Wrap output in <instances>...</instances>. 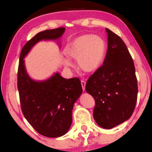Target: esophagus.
<instances>
[{"label": "esophagus", "mask_w": 152, "mask_h": 152, "mask_svg": "<svg viewBox=\"0 0 152 152\" xmlns=\"http://www.w3.org/2000/svg\"><path fill=\"white\" fill-rule=\"evenodd\" d=\"M81 87H82L83 90H85V87H86V82L84 81H81Z\"/></svg>", "instance_id": "1"}]
</instances>
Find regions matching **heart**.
Wrapping results in <instances>:
<instances>
[{
    "instance_id": "1",
    "label": "heart",
    "mask_w": 152,
    "mask_h": 152,
    "mask_svg": "<svg viewBox=\"0 0 152 152\" xmlns=\"http://www.w3.org/2000/svg\"><path fill=\"white\" fill-rule=\"evenodd\" d=\"M107 52L105 41L94 35H83L74 38L68 44L65 54L68 58L77 60L78 67L87 73H93L98 71L104 62ZM66 68L72 66L68 59H63Z\"/></svg>"
}]
</instances>
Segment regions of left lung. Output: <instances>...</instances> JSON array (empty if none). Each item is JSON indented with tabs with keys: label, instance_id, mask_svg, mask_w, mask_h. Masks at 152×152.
Returning <instances> with one entry per match:
<instances>
[{
	"label": "left lung",
	"instance_id": "1",
	"mask_svg": "<svg viewBox=\"0 0 152 152\" xmlns=\"http://www.w3.org/2000/svg\"><path fill=\"white\" fill-rule=\"evenodd\" d=\"M108 50L103 65L89 78L86 91L95 100L93 116L100 127L111 129L130 119L138 84L133 60L122 39L105 28Z\"/></svg>",
	"mask_w": 152,
	"mask_h": 152
}]
</instances>
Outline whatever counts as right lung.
Returning <instances> with one entry per match:
<instances>
[{"instance_id":"right-lung-1","label":"right lung","mask_w":152,"mask_h":152,"mask_svg":"<svg viewBox=\"0 0 152 152\" xmlns=\"http://www.w3.org/2000/svg\"><path fill=\"white\" fill-rule=\"evenodd\" d=\"M65 30L59 28L37 33L25 44L20 57L17 87L22 114L38 133L49 138L63 136L71 127L73 105L82 93L81 81L78 78L65 79L58 72L46 80H33L26 71L24 58L43 40L57 41L60 46Z\"/></svg>"}]
</instances>
